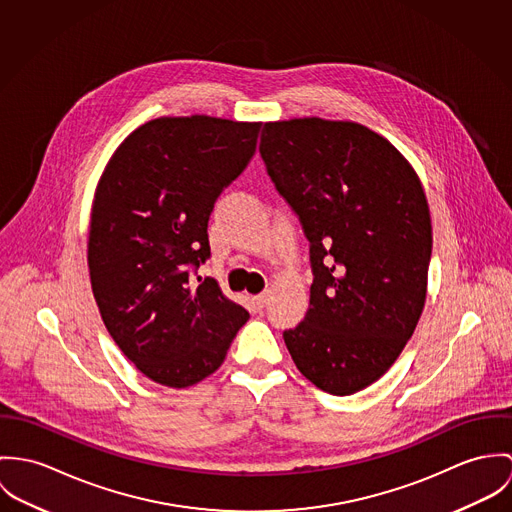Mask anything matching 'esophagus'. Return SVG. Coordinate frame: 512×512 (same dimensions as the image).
Wrapping results in <instances>:
<instances>
[{
    "mask_svg": "<svg viewBox=\"0 0 512 512\" xmlns=\"http://www.w3.org/2000/svg\"><path fill=\"white\" fill-rule=\"evenodd\" d=\"M253 304H255L257 310H263V308L269 304V292H263V294L255 296V298H253Z\"/></svg>",
    "mask_w": 512,
    "mask_h": 512,
    "instance_id": "obj_1",
    "label": "esophagus"
}]
</instances>
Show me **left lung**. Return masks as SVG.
Listing matches in <instances>:
<instances>
[{"label": "left lung", "instance_id": "8db88e82", "mask_svg": "<svg viewBox=\"0 0 512 512\" xmlns=\"http://www.w3.org/2000/svg\"><path fill=\"white\" fill-rule=\"evenodd\" d=\"M259 153L310 243V306L284 343L318 389L353 395L397 361L424 308L422 184L387 139L351 121L265 123Z\"/></svg>", "mask_w": 512, "mask_h": 512}]
</instances>
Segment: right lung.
Wrapping results in <instances>:
<instances>
[{"label": "right lung", "mask_w": 512, "mask_h": 512, "mask_svg": "<svg viewBox=\"0 0 512 512\" xmlns=\"http://www.w3.org/2000/svg\"><path fill=\"white\" fill-rule=\"evenodd\" d=\"M261 123L161 117L135 129L100 178L90 222L94 298L117 347L151 381L184 389L212 375L249 312L214 279L216 200L247 169Z\"/></svg>", "instance_id": "1"}]
</instances>
